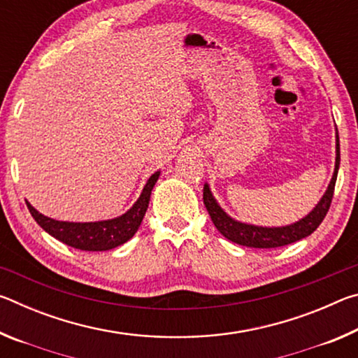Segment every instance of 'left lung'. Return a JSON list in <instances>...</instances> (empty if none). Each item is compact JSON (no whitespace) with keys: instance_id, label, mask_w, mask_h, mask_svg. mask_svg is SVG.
Segmentation results:
<instances>
[{"instance_id":"left-lung-1","label":"left lung","mask_w":358,"mask_h":358,"mask_svg":"<svg viewBox=\"0 0 358 358\" xmlns=\"http://www.w3.org/2000/svg\"><path fill=\"white\" fill-rule=\"evenodd\" d=\"M339 169V138L336 132V162H335V172L329 187L320 199V202L316 205L310 215L303 217L299 222L290 224V226L284 227H259L251 226V224L238 222L226 215L217 202L215 201L213 194H211L208 185L203 186V203L207 207L208 215L213 221L215 227L226 237L227 240L234 241V243L248 246V248H280L294 243L301 238L311 235L314 230L319 227V224L324 221L327 211L330 208L333 191H335V183L338 177Z\"/></svg>"}]
</instances>
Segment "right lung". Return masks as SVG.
<instances>
[{"instance_id": "1", "label": "right lung", "mask_w": 358, "mask_h": 358, "mask_svg": "<svg viewBox=\"0 0 358 358\" xmlns=\"http://www.w3.org/2000/svg\"><path fill=\"white\" fill-rule=\"evenodd\" d=\"M159 178V172H156L148 178L145 185L141 197L132 205V208L126 211L124 215L115 220L99 221V222H66L57 221L52 217L41 215L38 210L31 207V203L27 202L29 213L34 217V221L39 226L55 237L63 241L68 246L76 248L82 251H107L112 248L123 245L129 238L134 237L137 229L141 227V222L145 216V211L148 208L151 189Z\"/></svg>"}]
</instances>
